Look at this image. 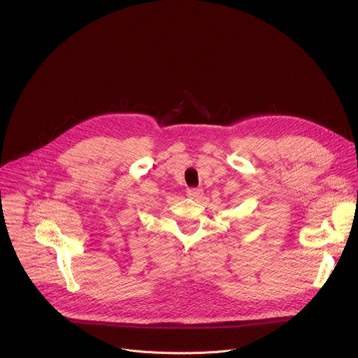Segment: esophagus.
I'll return each mask as SVG.
<instances>
[{"mask_svg": "<svg viewBox=\"0 0 358 358\" xmlns=\"http://www.w3.org/2000/svg\"><path fill=\"white\" fill-rule=\"evenodd\" d=\"M201 195H202V189H199V188H188L187 189V196H189L192 199H196Z\"/></svg>", "mask_w": 358, "mask_h": 358, "instance_id": "34e87169", "label": "esophagus"}]
</instances>
